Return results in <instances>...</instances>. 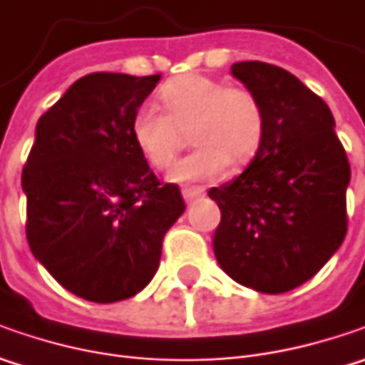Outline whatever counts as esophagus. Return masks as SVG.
Returning <instances> with one entry per match:
<instances>
[{
	"label": "esophagus",
	"mask_w": 365,
	"mask_h": 365,
	"mask_svg": "<svg viewBox=\"0 0 365 365\" xmlns=\"http://www.w3.org/2000/svg\"><path fill=\"white\" fill-rule=\"evenodd\" d=\"M205 189L203 187H185L182 189V197H185V201L190 203V201H195V199H199V197H203Z\"/></svg>",
	"instance_id": "obj_1"
}]
</instances>
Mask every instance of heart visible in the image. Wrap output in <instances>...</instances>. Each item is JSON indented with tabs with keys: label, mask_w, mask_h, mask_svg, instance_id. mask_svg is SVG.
<instances>
[{
	"label": "heart",
	"mask_w": 365,
	"mask_h": 365,
	"mask_svg": "<svg viewBox=\"0 0 365 365\" xmlns=\"http://www.w3.org/2000/svg\"><path fill=\"white\" fill-rule=\"evenodd\" d=\"M160 113L138 109L130 140L152 168L162 170L176 158L182 133L197 146L168 173L170 182H197L225 175L230 164L252 160L266 135V111L259 97L244 85H223L205 75L170 78L156 93Z\"/></svg>",
	"instance_id": "obj_1"
}]
</instances>
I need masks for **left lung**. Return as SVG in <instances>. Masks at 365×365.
I'll use <instances>...</instances> for the list:
<instances>
[{"label":"left lung","instance_id":"1","mask_svg":"<svg viewBox=\"0 0 365 365\" xmlns=\"http://www.w3.org/2000/svg\"><path fill=\"white\" fill-rule=\"evenodd\" d=\"M232 75L259 97L266 135L242 175L209 190L221 211L213 252L235 282L280 294L344 244L351 168L331 109L294 75L259 61L232 64Z\"/></svg>","mask_w":365,"mask_h":365}]
</instances>
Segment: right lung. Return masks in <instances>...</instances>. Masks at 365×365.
I'll return each instance as SVG.
<instances>
[{"instance_id":"right-lung-1","label":"right lung","mask_w":365,"mask_h":365,"mask_svg":"<svg viewBox=\"0 0 365 365\" xmlns=\"http://www.w3.org/2000/svg\"><path fill=\"white\" fill-rule=\"evenodd\" d=\"M158 81L91 73L36 123L21 170L28 245L85 301L138 294L158 270L164 235L185 213L180 189L162 185L130 140L132 115Z\"/></svg>"}]
</instances>
